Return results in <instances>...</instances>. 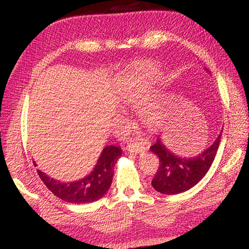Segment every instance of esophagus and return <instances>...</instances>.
<instances>
[{"instance_id": "34e87169", "label": "esophagus", "mask_w": 249, "mask_h": 249, "mask_svg": "<svg viewBox=\"0 0 249 249\" xmlns=\"http://www.w3.org/2000/svg\"><path fill=\"white\" fill-rule=\"evenodd\" d=\"M126 148H127V150L129 151V153H141V151H142L145 149L144 145L142 144V142H137V141H130L127 146H126Z\"/></svg>"}]
</instances>
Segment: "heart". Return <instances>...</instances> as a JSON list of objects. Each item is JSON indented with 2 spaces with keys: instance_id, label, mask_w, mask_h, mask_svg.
I'll list each match as a JSON object with an SVG mask.
<instances>
[{
  "instance_id": "obj_1",
  "label": "heart",
  "mask_w": 249,
  "mask_h": 249,
  "mask_svg": "<svg viewBox=\"0 0 249 249\" xmlns=\"http://www.w3.org/2000/svg\"><path fill=\"white\" fill-rule=\"evenodd\" d=\"M142 91H144V86L141 83L140 86H137L134 88V89L128 92L127 95H126V99L129 102H136V101L140 100V98L142 94ZM142 117H145V119L149 120L153 117V112H151V108H150V105H145L144 107H142Z\"/></svg>"
}]
</instances>
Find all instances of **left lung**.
I'll return each instance as SVG.
<instances>
[{
    "instance_id": "left-lung-1",
    "label": "left lung",
    "mask_w": 249,
    "mask_h": 249,
    "mask_svg": "<svg viewBox=\"0 0 249 249\" xmlns=\"http://www.w3.org/2000/svg\"><path fill=\"white\" fill-rule=\"evenodd\" d=\"M221 142V135L208 149L195 158H180L168 150L160 140L150 147L159 158V167L151 184L156 191L163 195H178L199 182L209 171L215 158Z\"/></svg>"
}]
</instances>
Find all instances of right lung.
Here are the masks:
<instances>
[{
  "label": "right lung",
  "instance_id": "right-lung-1",
  "mask_svg": "<svg viewBox=\"0 0 249 249\" xmlns=\"http://www.w3.org/2000/svg\"><path fill=\"white\" fill-rule=\"evenodd\" d=\"M122 155V149L116 146H107L103 149L95 168L89 176L74 182H60L37 169L39 178L50 191L59 199L75 204L91 203L101 199L111 187L114 166ZM36 166L35 161H33Z\"/></svg>",
  "mask_w": 249,
  "mask_h": 249
}]
</instances>
